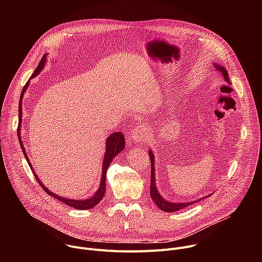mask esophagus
Here are the masks:
<instances>
[{
    "label": "esophagus",
    "instance_id": "34e87169",
    "mask_svg": "<svg viewBox=\"0 0 262 262\" xmlns=\"http://www.w3.org/2000/svg\"><path fill=\"white\" fill-rule=\"evenodd\" d=\"M148 138H149V134L146 130V128L142 125L136 126L132 132V140L135 144L143 143V142L147 141Z\"/></svg>",
    "mask_w": 262,
    "mask_h": 262
}]
</instances>
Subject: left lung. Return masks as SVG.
<instances>
[{
  "instance_id": "obj_1",
  "label": "left lung",
  "mask_w": 262,
  "mask_h": 262,
  "mask_svg": "<svg viewBox=\"0 0 262 262\" xmlns=\"http://www.w3.org/2000/svg\"><path fill=\"white\" fill-rule=\"evenodd\" d=\"M213 66H214V69L219 72V74H221V77L224 78V80L226 81V83L230 84V81H229V77H228V71L227 69L217 64V63H213ZM148 152H149V157H150V162H151V183H150V197L151 199L155 201V203L157 204V206L162 209L163 211H166V212H174V211H178L186 206H190L198 201H200L201 199H205V197H209L210 195H207L205 197H202L200 199H197V200H194V201H189V202H171V201H168L166 200L165 198L162 197V195L159 193V190H158V186H157V182H156V161H155V155L152 152L151 149H148Z\"/></svg>"
}]
</instances>
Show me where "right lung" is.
<instances>
[{
    "label": "right lung",
    "instance_id": "1",
    "mask_svg": "<svg viewBox=\"0 0 262 262\" xmlns=\"http://www.w3.org/2000/svg\"><path fill=\"white\" fill-rule=\"evenodd\" d=\"M47 56L48 54L43 55L42 59L40 60L38 66H37V68L35 69L34 73L32 74V77L30 79H33L35 78L36 76H38V74L41 72V70L45 68V65L47 63ZM29 84H30V81H28V83L25 85L23 91H21V94H20V98H19V104H18V127H17V136H18V141H19V144H20V147H21V150L24 152V156L31 168V170L33 171L34 173V176L36 178V180L38 181V183L40 184L41 188L45 190V192H47L50 196L56 198L57 200L65 203L66 205L68 206H71L73 208L76 209H79V210H86V209H90L94 206H96L99 201L103 198L104 196V193H105V174H106V170L108 168V166L111 165L112 161H113V159L118 155L120 154L123 149H124V146H125V140H124V136L122 135V133L120 132H116V133H112L105 140V152H104V157H103V161H102V172H101V178H100V182H99V186L98 189L96 190L95 194L88 198V199H68V198H64V197H61V196H58L57 194L51 192L47 186L41 182V180L38 178V176L36 175L33 167H32V164L28 158V155H27V151L26 149L24 147V144H23V140H21V137H20V127H21V117H23V112H21V102H23V97H24V94L25 92L27 91L28 87H29Z\"/></svg>",
    "mask_w": 262,
    "mask_h": 262
}]
</instances>
